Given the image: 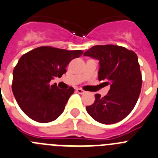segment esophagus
Wrapping results in <instances>:
<instances>
[{"label":"esophagus","instance_id":"obj_1","mask_svg":"<svg viewBox=\"0 0 158 158\" xmlns=\"http://www.w3.org/2000/svg\"><path fill=\"white\" fill-rule=\"evenodd\" d=\"M76 92H77L78 94H85V91H84L83 89H76Z\"/></svg>","mask_w":158,"mask_h":158}]
</instances>
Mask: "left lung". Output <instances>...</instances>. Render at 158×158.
<instances>
[{
  "label": "left lung",
  "instance_id": "8db88e82",
  "mask_svg": "<svg viewBox=\"0 0 158 158\" xmlns=\"http://www.w3.org/2000/svg\"><path fill=\"white\" fill-rule=\"evenodd\" d=\"M99 61L98 79L110 88L106 96L95 95L86 107L88 114L102 124H114L124 119L136 104L142 86V75L135 53L116 45H97L84 53Z\"/></svg>",
  "mask_w": 158,
  "mask_h": 158
}]
</instances>
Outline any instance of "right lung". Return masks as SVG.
Segmentation results:
<instances>
[{
    "mask_svg": "<svg viewBox=\"0 0 158 158\" xmlns=\"http://www.w3.org/2000/svg\"><path fill=\"white\" fill-rule=\"evenodd\" d=\"M81 50L67 51L40 47L23 54L13 71L12 92L18 104L31 119L41 123L52 122L64 111L74 89H60L51 79L61 78Z\"/></svg>",
    "mask_w": 158,
    "mask_h": 158,
    "instance_id": "1",
    "label": "right lung"
}]
</instances>
